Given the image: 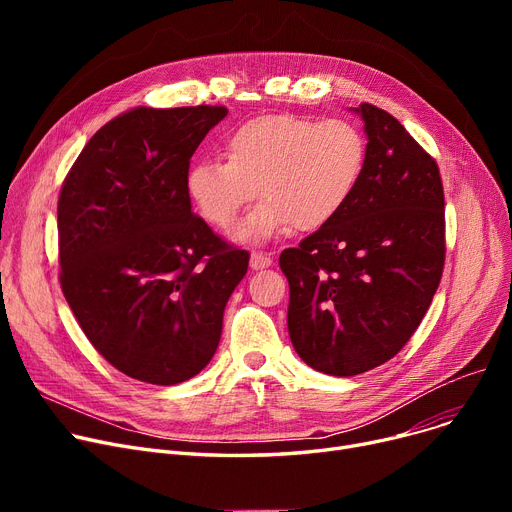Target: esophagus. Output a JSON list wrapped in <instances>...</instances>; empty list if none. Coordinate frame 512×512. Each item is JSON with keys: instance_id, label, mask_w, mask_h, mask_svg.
I'll use <instances>...</instances> for the list:
<instances>
[{"instance_id": "obj_1", "label": "esophagus", "mask_w": 512, "mask_h": 512, "mask_svg": "<svg viewBox=\"0 0 512 512\" xmlns=\"http://www.w3.org/2000/svg\"><path fill=\"white\" fill-rule=\"evenodd\" d=\"M270 265H272L270 255L259 253V251L251 253V270H265V267H270Z\"/></svg>"}]
</instances>
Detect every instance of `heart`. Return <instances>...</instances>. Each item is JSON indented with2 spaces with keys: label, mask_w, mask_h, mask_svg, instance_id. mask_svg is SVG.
Wrapping results in <instances>:
<instances>
[{
  "label": "heart",
  "mask_w": 512,
  "mask_h": 512,
  "mask_svg": "<svg viewBox=\"0 0 512 512\" xmlns=\"http://www.w3.org/2000/svg\"><path fill=\"white\" fill-rule=\"evenodd\" d=\"M224 155L191 166L186 197L205 224L230 230L259 188L263 203L234 238L261 245L292 226L313 232L336 218L361 180L365 139L346 120L270 114L236 126Z\"/></svg>",
  "instance_id": "obj_1"
}]
</instances>
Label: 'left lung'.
<instances>
[{
    "instance_id": "8db88e82",
    "label": "left lung",
    "mask_w": 512,
    "mask_h": 512,
    "mask_svg": "<svg viewBox=\"0 0 512 512\" xmlns=\"http://www.w3.org/2000/svg\"><path fill=\"white\" fill-rule=\"evenodd\" d=\"M365 166L336 218L280 255L288 334L313 369L351 378L390 361L432 305L444 270V188L434 157L394 116L353 107Z\"/></svg>"
}]
</instances>
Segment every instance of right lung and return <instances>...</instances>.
<instances>
[{
  "label": "right lung",
  "instance_id": "right-lung-1",
  "mask_svg": "<svg viewBox=\"0 0 512 512\" xmlns=\"http://www.w3.org/2000/svg\"><path fill=\"white\" fill-rule=\"evenodd\" d=\"M222 105L137 107L99 128L58 201L60 282L99 355L155 386L215 355L249 253L230 249L186 197L191 157Z\"/></svg>",
  "mask_w": 512,
  "mask_h": 512
}]
</instances>
